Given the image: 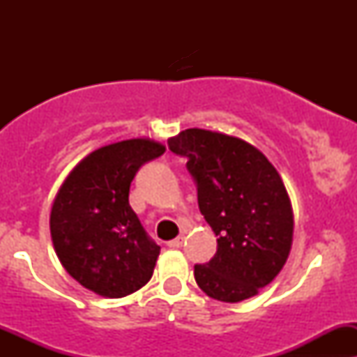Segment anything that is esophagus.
Masks as SVG:
<instances>
[{
	"instance_id": "esophagus-1",
	"label": "esophagus",
	"mask_w": 357,
	"mask_h": 357,
	"mask_svg": "<svg viewBox=\"0 0 357 357\" xmlns=\"http://www.w3.org/2000/svg\"><path fill=\"white\" fill-rule=\"evenodd\" d=\"M183 242H185V236H178V238L167 242V245L171 248H179V247H183Z\"/></svg>"
}]
</instances>
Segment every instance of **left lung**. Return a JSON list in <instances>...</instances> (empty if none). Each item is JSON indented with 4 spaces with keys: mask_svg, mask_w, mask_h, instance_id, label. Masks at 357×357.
Returning a JSON list of instances; mask_svg holds the SVG:
<instances>
[{
    "mask_svg": "<svg viewBox=\"0 0 357 357\" xmlns=\"http://www.w3.org/2000/svg\"><path fill=\"white\" fill-rule=\"evenodd\" d=\"M167 145L188 160L199 208L218 236L214 257L195 264L197 283L221 302L254 297L290 254L294 212L278 171L255 146L222 132L186 129Z\"/></svg>",
    "mask_w": 357,
    "mask_h": 357,
    "instance_id": "8db88e82",
    "label": "left lung"
}]
</instances>
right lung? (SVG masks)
<instances>
[{"instance_id":"right-lung-1","label":"right lung","mask_w":357,"mask_h":357,"mask_svg":"<svg viewBox=\"0 0 357 357\" xmlns=\"http://www.w3.org/2000/svg\"><path fill=\"white\" fill-rule=\"evenodd\" d=\"M164 152V145L143 138L102 146L75 165L56 193L53 245L84 289L119 298L152 278L160 247L129 205V188L139 167Z\"/></svg>"}]
</instances>
